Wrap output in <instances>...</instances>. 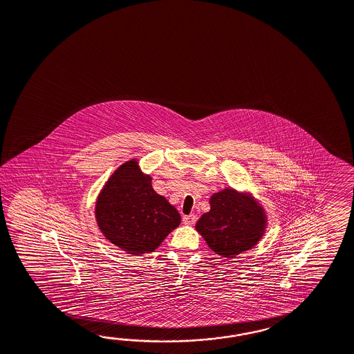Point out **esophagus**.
Here are the masks:
<instances>
[{
  "label": "esophagus",
  "mask_w": 354,
  "mask_h": 354,
  "mask_svg": "<svg viewBox=\"0 0 354 354\" xmlns=\"http://www.w3.org/2000/svg\"><path fill=\"white\" fill-rule=\"evenodd\" d=\"M183 223H184L185 225H193V224L196 223V216H194V215H185V216L183 218Z\"/></svg>",
  "instance_id": "1"
}]
</instances>
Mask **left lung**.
Listing matches in <instances>:
<instances>
[{
  "label": "left lung",
  "instance_id": "obj_1",
  "mask_svg": "<svg viewBox=\"0 0 354 354\" xmlns=\"http://www.w3.org/2000/svg\"><path fill=\"white\" fill-rule=\"evenodd\" d=\"M268 215L246 192L224 188L211 196L210 211L196 223V230L221 258L233 259L255 248L266 234Z\"/></svg>",
  "mask_w": 354,
  "mask_h": 354
}]
</instances>
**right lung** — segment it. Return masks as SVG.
<instances>
[{
  "label": "right lung",
  "mask_w": 354,
  "mask_h": 354,
  "mask_svg": "<svg viewBox=\"0 0 354 354\" xmlns=\"http://www.w3.org/2000/svg\"><path fill=\"white\" fill-rule=\"evenodd\" d=\"M95 221L106 241L129 255L151 254L182 221L180 214L153 189L138 158L120 165L95 202Z\"/></svg>",
  "instance_id": "obj_1"
}]
</instances>
